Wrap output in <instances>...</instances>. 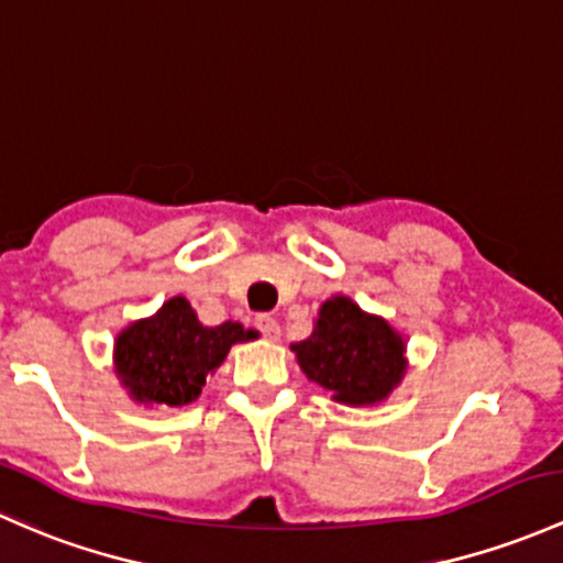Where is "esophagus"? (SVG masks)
Here are the masks:
<instances>
[{"instance_id":"34e87169","label":"esophagus","mask_w":563,"mask_h":563,"mask_svg":"<svg viewBox=\"0 0 563 563\" xmlns=\"http://www.w3.org/2000/svg\"><path fill=\"white\" fill-rule=\"evenodd\" d=\"M255 328L263 332V338H268V341H279L282 328L274 317H268V313H260V317L255 319Z\"/></svg>"}]
</instances>
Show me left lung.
Here are the masks:
<instances>
[{
	"label": "left lung",
	"instance_id": "left-lung-1",
	"mask_svg": "<svg viewBox=\"0 0 563 563\" xmlns=\"http://www.w3.org/2000/svg\"><path fill=\"white\" fill-rule=\"evenodd\" d=\"M289 349L313 384L354 408L386 400L408 367L400 332L346 295L324 300L311 335Z\"/></svg>",
	"mask_w": 563,
	"mask_h": 563
}]
</instances>
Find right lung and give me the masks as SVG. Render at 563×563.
<instances>
[{"label": "right lung", "instance_id": "add662e5", "mask_svg": "<svg viewBox=\"0 0 563 563\" xmlns=\"http://www.w3.org/2000/svg\"><path fill=\"white\" fill-rule=\"evenodd\" d=\"M255 330L239 322L207 328L183 295L158 313L131 322L114 338V373L142 405L183 408L198 400L207 376L225 362L233 343L255 341Z\"/></svg>", "mask_w": 563, "mask_h": 563}]
</instances>
